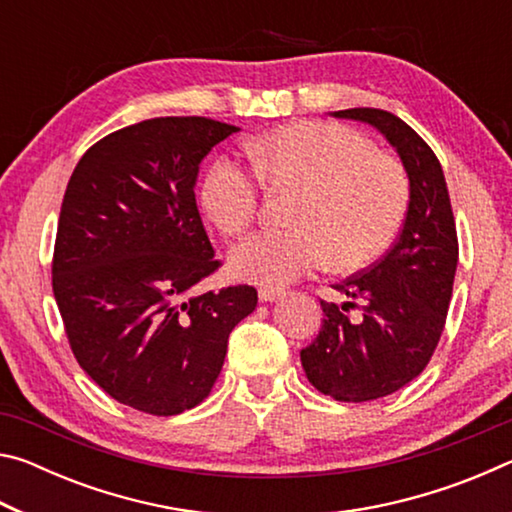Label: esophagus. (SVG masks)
<instances>
[{"label":"esophagus","instance_id":"34e87169","mask_svg":"<svg viewBox=\"0 0 512 512\" xmlns=\"http://www.w3.org/2000/svg\"><path fill=\"white\" fill-rule=\"evenodd\" d=\"M282 296H287V291H284V289H273V287L259 289V300H262V302H273V300L282 298Z\"/></svg>","mask_w":512,"mask_h":512}]
</instances>
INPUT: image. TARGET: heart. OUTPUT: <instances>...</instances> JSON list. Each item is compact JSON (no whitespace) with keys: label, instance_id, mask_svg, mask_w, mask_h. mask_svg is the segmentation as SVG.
<instances>
[{"label":"heart","instance_id":"heart-1","mask_svg":"<svg viewBox=\"0 0 512 512\" xmlns=\"http://www.w3.org/2000/svg\"><path fill=\"white\" fill-rule=\"evenodd\" d=\"M253 169L219 155L201 180V205L223 235L255 223L263 180L296 189L287 230L257 232L232 250V273L259 287H284L329 264L350 273L391 244L409 205V176L400 160L375 151L357 131L300 121L248 144Z\"/></svg>","mask_w":512,"mask_h":512}]
</instances>
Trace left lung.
<instances>
[{
	"label": "left lung",
	"mask_w": 512,
	"mask_h": 512,
	"mask_svg": "<svg viewBox=\"0 0 512 512\" xmlns=\"http://www.w3.org/2000/svg\"><path fill=\"white\" fill-rule=\"evenodd\" d=\"M334 117L368 121L384 133L411 183L400 239L379 262L334 284L345 300H320L323 325L300 352L311 386L359 404L400 391L427 368L452 300L458 237L443 167L409 124L379 108Z\"/></svg>",
	"instance_id": "8db88e82"
}]
</instances>
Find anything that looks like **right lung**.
<instances>
[{
    "instance_id": "right-lung-1",
    "label": "right lung",
    "mask_w": 512,
    "mask_h": 512,
    "mask_svg": "<svg viewBox=\"0 0 512 512\" xmlns=\"http://www.w3.org/2000/svg\"><path fill=\"white\" fill-rule=\"evenodd\" d=\"M237 131L146 119L92 144L67 183L51 284L69 348L94 384L142 413L201 404L230 332L257 307L248 284L192 293L221 266L196 207L198 164Z\"/></svg>"
}]
</instances>
